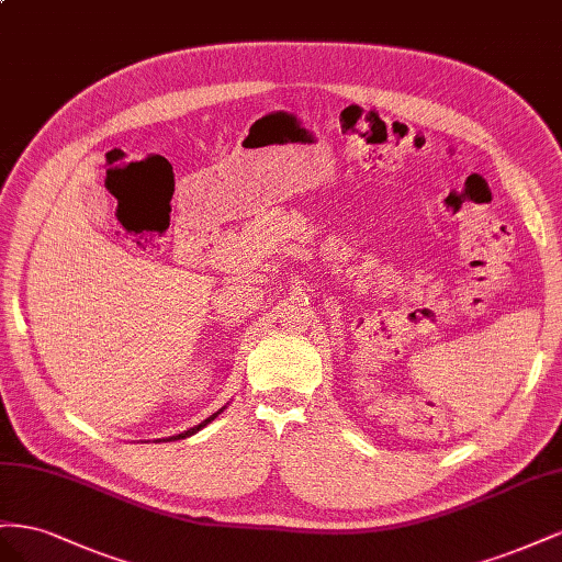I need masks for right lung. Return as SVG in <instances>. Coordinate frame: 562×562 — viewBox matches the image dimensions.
<instances>
[{
	"instance_id": "obj_1",
	"label": "right lung",
	"mask_w": 562,
	"mask_h": 562,
	"mask_svg": "<svg viewBox=\"0 0 562 562\" xmlns=\"http://www.w3.org/2000/svg\"><path fill=\"white\" fill-rule=\"evenodd\" d=\"M223 409H226V407H221V409H218V412H214L212 416H206V419H204V422H200L198 426H192V428H188V430H183V432H176V436H169V438H159V440H155V442H171V440H183V438L195 436V432H198V430H202L206 424H212Z\"/></svg>"
}]
</instances>
